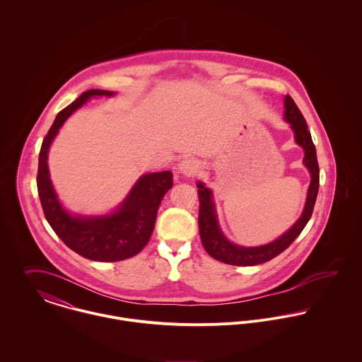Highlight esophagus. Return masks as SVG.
<instances>
[{
    "label": "esophagus",
    "mask_w": 362,
    "mask_h": 362,
    "mask_svg": "<svg viewBox=\"0 0 362 362\" xmlns=\"http://www.w3.org/2000/svg\"><path fill=\"white\" fill-rule=\"evenodd\" d=\"M201 170V165L199 163L195 160V158H184L180 164H178V171L187 177H191V175H195L197 173H199Z\"/></svg>",
    "instance_id": "34e87169"
}]
</instances>
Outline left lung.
Segmentation results:
<instances>
[{
  "instance_id": "left-lung-1",
  "label": "left lung",
  "mask_w": 362,
  "mask_h": 362,
  "mask_svg": "<svg viewBox=\"0 0 362 362\" xmlns=\"http://www.w3.org/2000/svg\"><path fill=\"white\" fill-rule=\"evenodd\" d=\"M284 119L290 122L294 135L296 142L304 149V164L310 173V184L307 195V202L301 217L296 221V224L287 230L281 237H279L276 241L260 245V247H240L233 243H230L224 234L221 233L216 216L214 205L211 201V191L199 181L197 184L198 187V195H199V234L204 244V248L207 254L216 260H220L227 264H235V266H254L259 263H264L270 259L276 258L283 251H286L294 240L301 234L307 223L310 221L313 206L316 202L317 191H319V165L316 158V149L310 138V132L308 131L307 121L304 115L301 114L300 108L294 100L287 95L284 99Z\"/></svg>"
}]
</instances>
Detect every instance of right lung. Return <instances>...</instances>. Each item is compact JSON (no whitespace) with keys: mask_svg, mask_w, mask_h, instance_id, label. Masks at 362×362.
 Instances as JSON below:
<instances>
[{"mask_svg":"<svg viewBox=\"0 0 362 362\" xmlns=\"http://www.w3.org/2000/svg\"><path fill=\"white\" fill-rule=\"evenodd\" d=\"M114 92L90 89L75 102L61 110L39 153L37 191L45 216L54 233L74 252L98 262H118L139 254L151 240L155 228L157 209L165 192L173 187L171 171L142 175L125 201L107 216H71L61 206L52 188L47 155L58 129L65 119L93 96H112Z\"/></svg>","mask_w":362,"mask_h":362,"instance_id":"add662e5","label":"right lung"}]
</instances>
